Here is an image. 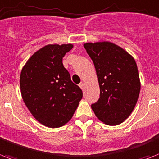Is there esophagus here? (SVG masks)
Listing matches in <instances>:
<instances>
[{"label":"esophagus","instance_id":"obj_1","mask_svg":"<svg viewBox=\"0 0 159 159\" xmlns=\"http://www.w3.org/2000/svg\"><path fill=\"white\" fill-rule=\"evenodd\" d=\"M79 86L81 87L82 90H84V88H85V83H84V82H81V83L79 84Z\"/></svg>","mask_w":159,"mask_h":159}]
</instances>
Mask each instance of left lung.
Wrapping results in <instances>:
<instances>
[{
    "label": "left lung",
    "instance_id": "left-lung-1",
    "mask_svg": "<svg viewBox=\"0 0 159 159\" xmlns=\"http://www.w3.org/2000/svg\"><path fill=\"white\" fill-rule=\"evenodd\" d=\"M95 65L100 99L91 104L96 117L107 125L122 123L137 102L140 82L134 58L109 42L84 44Z\"/></svg>",
    "mask_w": 159,
    "mask_h": 159
}]
</instances>
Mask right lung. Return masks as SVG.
Wrapping results in <instances>:
<instances>
[{"instance_id":"right-lung-1","label":"right lung","mask_w":159,"mask_h":159,"mask_svg":"<svg viewBox=\"0 0 159 159\" xmlns=\"http://www.w3.org/2000/svg\"><path fill=\"white\" fill-rule=\"evenodd\" d=\"M72 44L47 45L34 53L20 74V89L24 104L44 126H64L75 113L82 91L72 82L63 64V57Z\"/></svg>"}]
</instances>
